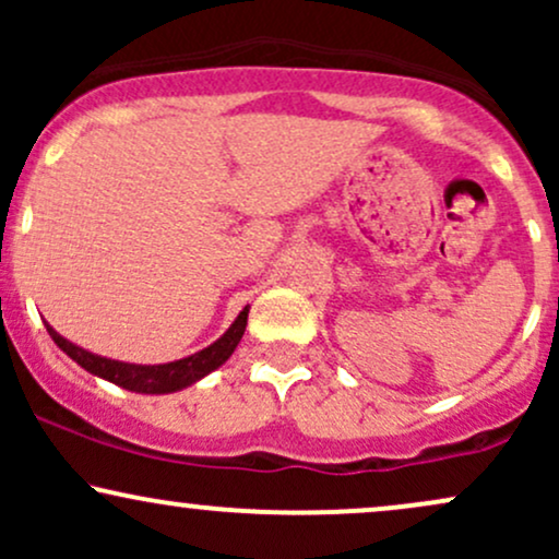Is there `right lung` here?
Returning <instances> with one entry per match:
<instances>
[{
	"mask_svg": "<svg viewBox=\"0 0 559 559\" xmlns=\"http://www.w3.org/2000/svg\"><path fill=\"white\" fill-rule=\"evenodd\" d=\"M247 316H249V307H243L239 318L234 320V325H230V329L223 333L215 344H210L207 349L197 352V355L183 357V360L165 362V365H131V362L107 360V357L92 355V352L70 344L68 338H62L49 323H47V331L70 360L79 362L81 368L88 370V373L105 378V381H112L115 386L139 391V394H170V391L191 386V383L199 381V378L213 373L215 368H221V365L234 355L236 344L241 342L243 329H247Z\"/></svg>",
	"mask_w": 559,
	"mask_h": 559,
	"instance_id": "right-lung-1",
	"label": "right lung"
}]
</instances>
